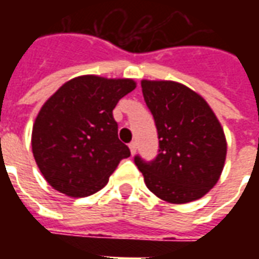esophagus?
<instances>
[{
  "instance_id": "34e87169",
  "label": "esophagus",
  "mask_w": 259,
  "mask_h": 259,
  "mask_svg": "<svg viewBox=\"0 0 259 259\" xmlns=\"http://www.w3.org/2000/svg\"><path fill=\"white\" fill-rule=\"evenodd\" d=\"M129 148L132 154H136V151H137V143H136V141H132L129 144Z\"/></svg>"
}]
</instances>
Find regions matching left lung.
Segmentation results:
<instances>
[{"instance_id": "8db88e82", "label": "left lung", "mask_w": 259, "mask_h": 259, "mask_svg": "<svg viewBox=\"0 0 259 259\" xmlns=\"http://www.w3.org/2000/svg\"><path fill=\"white\" fill-rule=\"evenodd\" d=\"M159 148L152 161L136 155L147 187L161 200L185 204L217 185L226 158L222 126L201 96L176 81H141Z\"/></svg>"}]
</instances>
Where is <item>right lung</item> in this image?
Returning <instances> with one entry per match:
<instances>
[{
    "label": "right lung",
    "instance_id": "add662e5",
    "mask_svg": "<svg viewBox=\"0 0 259 259\" xmlns=\"http://www.w3.org/2000/svg\"><path fill=\"white\" fill-rule=\"evenodd\" d=\"M130 79L80 76L65 83L37 115L31 148L42 176L55 190L87 197L107 185L130 157L118 137L112 111L135 90Z\"/></svg>",
    "mask_w": 259,
    "mask_h": 259
}]
</instances>
